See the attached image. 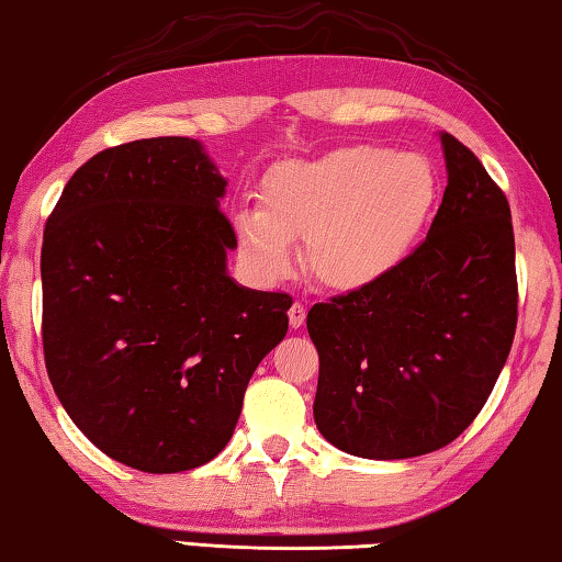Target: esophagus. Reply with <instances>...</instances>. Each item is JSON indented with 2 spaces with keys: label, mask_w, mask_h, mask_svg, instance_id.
I'll return each instance as SVG.
<instances>
[{
  "label": "esophagus",
  "mask_w": 562,
  "mask_h": 562,
  "mask_svg": "<svg viewBox=\"0 0 562 562\" xmlns=\"http://www.w3.org/2000/svg\"><path fill=\"white\" fill-rule=\"evenodd\" d=\"M290 325L292 327H302V323H305V315H307V307L305 305H302V302L300 300H295V302H292V305H290Z\"/></svg>",
  "instance_id": "1"
}]
</instances>
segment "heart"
Listing matches in <instances>:
<instances>
[{
  "mask_svg": "<svg viewBox=\"0 0 562 562\" xmlns=\"http://www.w3.org/2000/svg\"><path fill=\"white\" fill-rule=\"evenodd\" d=\"M438 169L420 153L345 145L292 159L265 177L262 210L235 212L245 262L265 280L295 260L305 237L307 267L333 290H362L415 252L438 207Z\"/></svg>",
  "mask_w": 562,
  "mask_h": 562,
  "instance_id": "obj_1",
  "label": "heart"
}]
</instances>
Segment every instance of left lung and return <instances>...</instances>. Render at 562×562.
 Returning a JSON list of instances; mask_svg holds the SVG:
<instances>
[{"instance_id": "left-lung-1", "label": "left lung", "mask_w": 562, "mask_h": 562, "mask_svg": "<svg viewBox=\"0 0 562 562\" xmlns=\"http://www.w3.org/2000/svg\"><path fill=\"white\" fill-rule=\"evenodd\" d=\"M448 187L425 243L370 288L317 302L315 423L358 458L440 450L475 420L510 355L518 278L510 204L480 159L440 135Z\"/></svg>"}]
</instances>
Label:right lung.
Listing matches in <instances>:
<instances>
[{"instance_id": "right-lung-1", "label": "right lung", "mask_w": 562, "mask_h": 562, "mask_svg": "<svg viewBox=\"0 0 562 562\" xmlns=\"http://www.w3.org/2000/svg\"><path fill=\"white\" fill-rule=\"evenodd\" d=\"M227 180L198 139L110 147L61 190L42 243L44 364L104 456L182 473L222 452L292 297L227 274Z\"/></svg>"}]
</instances>
